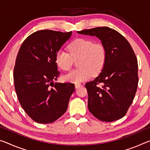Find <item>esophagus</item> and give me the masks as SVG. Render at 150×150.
Returning <instances> with one entry per match:
<instances>
[{
    "instance_id": "obj_1",
    "label": "esophagus",
    "mask_w": 150,
    "mask_h": 150,
    "mask_svg": "<svg viewBox=\"0 0 150 150\" xmlns=\"http://www.w3.org/2000/svg\"><path fill=\"white\" fill-rule=\"evenodd\" d=\"M75 86L76 89H78V88H79L80 87H81L82 85L81 84V83H75Z\"/></svg>"
}]
</instances>
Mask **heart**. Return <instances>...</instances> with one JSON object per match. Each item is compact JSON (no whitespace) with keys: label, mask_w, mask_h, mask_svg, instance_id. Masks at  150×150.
<instances>
[{"label":"heart","mask_w":150,"mask_h":150,"mask_svg":"<svg viewBox=\"0 0 150 150\" xmlns=\"http://www.w3.org/2000/svg\"><path fill=\"white\" fill-rule=\"evenodd\" d=\"M69 53L60 49L55 54L57 65L63 71H69L73 61H77L79 69L63 76L67 81L81 83L87 80L92 74L97 75L103 69L106 59V50L100 42H95L86 38L74 40L67 47Z\"/></svg>","instance_id":"heart-1"}]
</instances>
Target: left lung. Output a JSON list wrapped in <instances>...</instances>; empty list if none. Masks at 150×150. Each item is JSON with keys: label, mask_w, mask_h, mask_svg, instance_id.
<instances>
[{"label": "left lung", "mask_w": 150, "mask_h": 150, "mask_svg": "<svg viewBox=\"0 0 150 150\" xmlns=\"http://www.w3.org/2000/svg\"><path fill=\"white\" fill-rule=\"evenodd\" d=\"M77 33L99 38L106 50L100 74L85 84L89 110L102 122L120 120L132 103L138 84V65L134 50L113 28L96 27Z\"/></svg>", "instance_id": "obj_1"}]
</instances>
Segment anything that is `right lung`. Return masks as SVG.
Here are the masks:
<instances>
[{"mask_svg":"<svg viewBox=\"0 0 150 150\" xmlns=\"http://www.w3.org/2000/svg\"><path fill=\"white\" fill-rule=\"evenodd\" d=\"M72 32L41 30L33 33L21 45L14 67V83L21 105L39 123H49L67 109L75 91L71 83H54L59 71L55 54Z\"/></svg>","mask_w":150,"mask_h":150,"instance_id":"obj_1","label":"right lung"}]
</instances>
